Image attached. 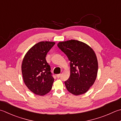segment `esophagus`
I'll return each instance as SVG.
<instances>
[{
	"mask_svg": "<svg viewBox=\"0 0 121 121\" xmlns=\"http://www.w3.org/2000/svg\"><path fill=\"white\" fill-rule=\"evenodd\" d=\"M61 77V74H56V77L58 78H59Z\"/></svg>",
	"mask_w": 121,
	"mask_h": 121,
	"instance_id": "esophagus-1",
	"label": "esophagus"
}]
</instances>
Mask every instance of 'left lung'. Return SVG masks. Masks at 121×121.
<instances>
[{"label": "left lung", "mask_w": 121, "mask_h": 121, "mask_svg": "<svg viewBox=\"0 0 121 121\" xmlns=\"http://www.w3.org/2000/svg\"><path fill=\"white\" fill-rule=\"evenodd\" d=\"M57 46L70 62V75L65 82L67 90L75 95L86 93L93 86L98 74L95 52L87 44L76 40L59 42Z\"/></svg>", "instance_id": "left-lung-1"}]
</instances>
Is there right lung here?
Masks as SVG:
<instances>
[{
    "label": "right lung",
    "instance_id": "obj_1",
    "mask_svg": "<svg viewBox=\"0 0 121 121\" xmlns=\"http://www.w3.org/2000/svg\"><path fill=\"white\" fill-rule=\"evenodd\" d=\"M55 42L41 41L32 47L23 59L21 71L25 84L36 95H44L51 91L54 78L46 56Z\"/></svg>",
    "mask_w": 121,
    "mask_h": 121
}]
</instances>
